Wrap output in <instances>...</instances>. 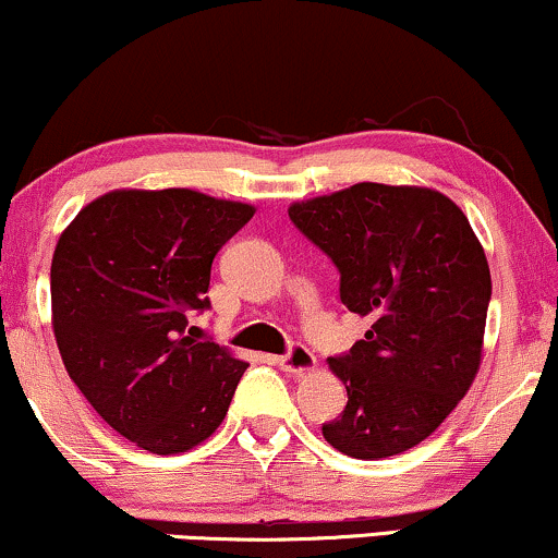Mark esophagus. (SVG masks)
Returning <instances> with one entry per match:
<instances>
[{"label":"esophagus","mask_w":558,"mask_h":558,"mask_svg":"<svg viewBox=\"0 0 558 558\" xmlns=\"http://www.w3.org/2000/svg\"><path fill=\"white\" fill-rule=\"evenodd\" d=\"M314 352L308 348H303L301 342H293L288 348L286 355L278 357V365L288 373H303V371H312L314 368Z\"/></svg>","instance_id":"obj_1"}]
</instances>
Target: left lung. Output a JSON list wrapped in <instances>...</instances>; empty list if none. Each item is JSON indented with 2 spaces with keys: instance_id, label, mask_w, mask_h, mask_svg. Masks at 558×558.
I'll use <instances>...</instances> for the list:
<instances>
[{
  "instance_id": "obj_1",
  "label": "left lung",
  "mask_w": 558,
  "mask_h": 558,
  "mask_svg": "<svg viewBox=\"0 0 558 558\" xmlns=\"http://www.w3.org/2000/svg\"><path fill=\"white\" fill-rule=\"evenodd\" d=\"M335 263L340 301L371 322L329 357L348 389L329 446L352 458L404 453L466 397L482 361L492 278L469 218L427 187L357 182L288 208Z\"/></svg>"
}]
</instances>
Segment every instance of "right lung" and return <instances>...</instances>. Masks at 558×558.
I'll return each mask as SVG.
<instances>
[{
  "label": "right lung",
  "instance_id": "1",
  "mask_svg": "<svg viewBox=\"0 0 558 558\" xmlns=\"http://www.w3.org/2000/svg\"><path fill=\"white\" fill-rule=\"evenodd\" d=\"M252 216L185 187L116 190L56 244L61 361L95 412L149 453H185L227 417L246 363L195 340L187 319L210 308V265Z\"/></svg>",
  "mask_w": 558,
  "mask_h": 558
}]
</instances>
